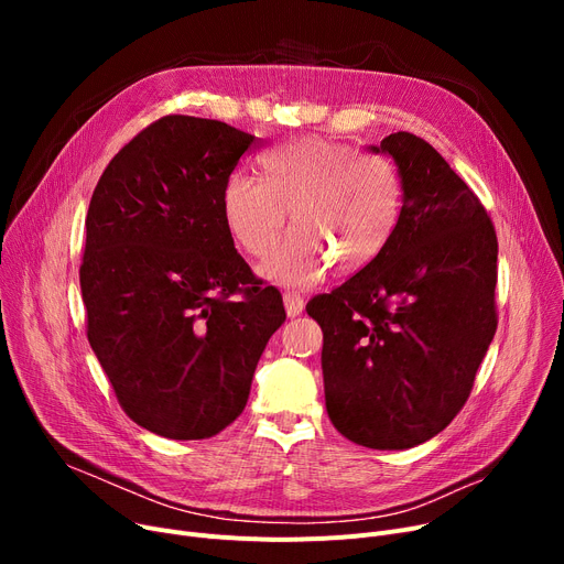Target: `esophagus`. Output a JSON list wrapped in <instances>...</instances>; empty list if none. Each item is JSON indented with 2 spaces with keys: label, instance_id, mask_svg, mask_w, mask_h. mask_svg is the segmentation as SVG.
<instances>
[{
  "label": "esophagus",
  "instance_id": "esophagus-1",
  "mask_svg": "<svg viewBox=\"0 0 564 564\" xmlns=\"http://www.w3.org/2000/svg\"><path fill=\"white\" fill-rule=\"evenodd\" d=\"M283 304H285V313H288V317H297V315H302V311H304V297L300 292H283Z\"/></svg>",
  "mask_w": 564,
  "mask_h": 564
}]
</instances>
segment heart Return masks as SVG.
Here are the masks:
<instances>
[{
  "mask_svg": "<svg viewBox=\"0 0 564 564\" xmlns=\"http://www.w3.org/2000/svg\"><path fill=\"white\" fill-rule=\"evenodd\" d=\"M260 169L262 181L242 171L228 177L221 213L232 240L256 258L276 247L290 213L294 232L262 264L276 283H313L332 262L359 272L398 228L404 185L389 158L304 137L267 151Z\"/></svg>",
  "mask_w": 564,
  "mask_h": 564,
  "instance_id": "heart-1",
  "label": "heart"
}]
</instances>
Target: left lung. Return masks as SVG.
Masks as SVG:
<instances>
[{
	"mask_svg": "<svg viewBox=\"0 0 564 564\" xmlns=\"http://www.w3.org/2000/svg\"><path fill=\"white\" fill-rule=\"evenodd\" d=\"M404 185L383 251L306 306L322 327L327 413L349 441L404 451L436 436L466 404L496 334L498 240L480 198L434 148L395 132Z\"/></svg>",
	"mask_w": 564,
	"mask_h": 564,
	"instance_id": "obj_1",
	"label": "left lung"
}]
</instances>
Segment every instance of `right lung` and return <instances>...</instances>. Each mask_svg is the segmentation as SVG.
<instances>
[{
    "instance_id": "1",
    "label": "right lung",
    "mask_w": 564,
    "mask_h": 564,
    "mask_svg": "<svg viewBox=\"0 0 564 564\" xmlns=\"http://www.w3.org/2000/svg\"><path fill=\"white\" fill-rule=\"evenodd\" d=\"M253 134L171 113L109 162L86 215V336L118 404L148 432L196 441L247 406L281 292L235 251L224 185Z\"/></svg>"
}]
</instances>
